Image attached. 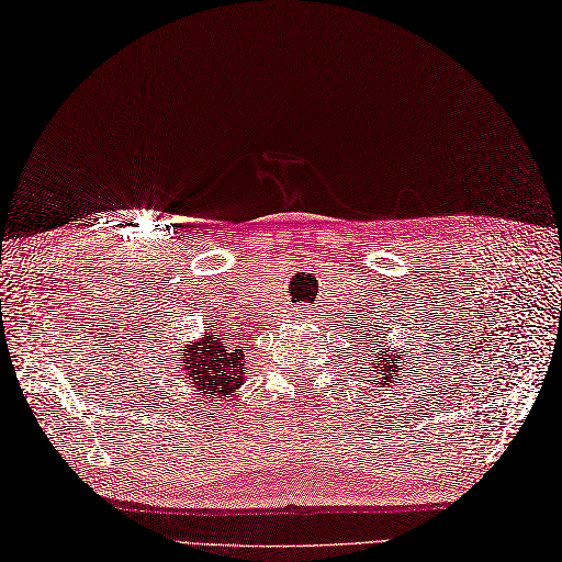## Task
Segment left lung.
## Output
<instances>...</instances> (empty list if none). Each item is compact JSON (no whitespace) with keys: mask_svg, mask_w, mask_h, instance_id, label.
<instances>
[{"mask_svg":"<svg viewBox=\"0 0 562 562\" xmlns=\"http://www.w3.org/2000/svg\"><path fill=\"white\" fill-rule=\"evenodd\" d=\"M378 350H383V345L378 347ZM402 359H404V355L400 350H394V347H385V352H378V367H373V369L381 370L382 373L378 375L371 373L375 378L373 385L385 387L390 383L402 381V373H404V361ZM406 367H408V359H406Z\"/></svg>","mask_w":562,"mask_h":562,"instance_id":"left-lung-1","label":"left lung"}]
</instances>
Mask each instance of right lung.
Here are the masks:
<instances>
[{
    "label": "right lung",
    "instance_id": "1",
    "mask_svg": "<svg viewBox=\"0 0 562 562\" xmlns=\"http://www.w3.org/2000/svg\"><path fill=\"white\" fill-rule=\"evenodd\" d=\"M177 369L181 373V383L193 390L203 400H217L224 394H232L244 378V352L236 350L232 342L220 336H207L199 342L189 345L179 352Z\"/></svg>",
    "mask_w": 562,
    "mask_h": 562
}]
</instances>
